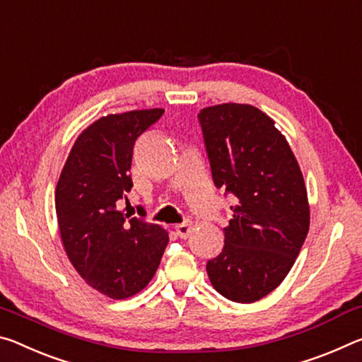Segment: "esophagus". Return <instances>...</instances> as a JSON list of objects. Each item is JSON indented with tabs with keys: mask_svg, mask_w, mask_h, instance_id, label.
Returning <instances> with one entry per match:
<instances>
[{
	"mask_svg": "<svg viewBox=\"0 0 362 362\" xmlns=\"http://www.w3.org/2000/svg\"><path fill=\"white\" fill-rule=\"evenodd\" d=\"M175 230H176L177 237H181V239H186L189 233H191V221H182L180 224H176Z\"/></svg>",
	"mask_w": 362,
	"mask_h": 362,
	"instance_id": "obj_1",
	"label": "esophagus"
}]
</instances>
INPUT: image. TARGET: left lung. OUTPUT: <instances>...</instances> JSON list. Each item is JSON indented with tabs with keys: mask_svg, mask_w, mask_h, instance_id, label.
<instances>
[{
	"mask_svg": "<svg viewBox=\"0 0 362 362\" xmlns=\"http://www.w3.org/2000/svg\"><path fill=\"white\" fill-rule=\"evenodd\" d=\"M197 118L213 182L235 197L224 247L206 274L223 297L253 303L286 279L306 239L303 175L274 122L253 105H213Z\"/></svg>",
	"mask_w": 362,
	"mask_h": 362,
	"instance_id": "obj_1",
	"label": "left lung"
}]
</instances>
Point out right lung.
Masks as SVG:
<instances>
[{
  "label": "right lung",
  "mask_w": 362,
  "mask_h": 362,
  "mask_svg": "<svg viewBox=\"0 0 362 362\" xmlns=\"http://www.w3.org/2000/svg\"><path fill=\"white\" fill-rule=\"evenodd\" d=\"M163 109L99 118L75 141L56 186L64 248L88 286L110 298H128L156 274L168 234L144 218L117 209L128 200L136 139Z\"/></svg>",
  "instance_id": "obj_1"
}]
</instances>
